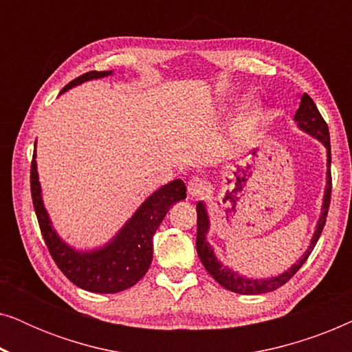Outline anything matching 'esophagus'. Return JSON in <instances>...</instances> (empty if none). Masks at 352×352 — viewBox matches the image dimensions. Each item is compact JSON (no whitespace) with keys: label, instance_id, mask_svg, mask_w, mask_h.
Wrapping results in <instances>:
<instances>
[{"label":"esophagus","instance_id":"obj_1","mask_svg":"<svg viewBox=\"0 0 352 352\" xmlns=\"http://www.w3.org/2000/svg\"><path fill=\"white\" fill-rule=\"evenodd\" d=\"M206 190V182L205 179H201V177H192L187 182V192H189L190 197H200L204 195Z\"/></svg>","mask_w":352,"mask_h":352}]
</instances>
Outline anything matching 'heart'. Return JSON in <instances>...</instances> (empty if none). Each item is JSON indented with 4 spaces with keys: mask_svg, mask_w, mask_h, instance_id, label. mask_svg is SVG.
I'll list each match as a JSON object with an SVG mask.
<instances>
[{
    "mask_svg": "<svg viewBox=\"0 0 352 352\" xmlns=\"http://www.w3.org/2000/svg\"><path fill=\"white\" fill-rule=\"evenodd\" d=\"M230 110H232V105L230 104H226L223 107L224 113H229ZM261 118H263V105L259 104L258 100H247V102L243 104L242 110H240L237 122H235V128H234L235 134L240 138L252 134L254 129H256L259 122H261Z\"/></svg>",
    "mask_w": 352,
    "mask_h": 352,
    "instance_id": "b5f03b06",
    "label": "heart"
}]
</instances>
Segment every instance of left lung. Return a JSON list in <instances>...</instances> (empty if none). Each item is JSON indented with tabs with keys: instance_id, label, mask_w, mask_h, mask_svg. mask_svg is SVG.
I'll use <instances>...</instances> for the list:
<instances>
[{
	"instance_id": "obj_1",
	"label": "left lung",
	"mask_w": 352,
	"mask_h": 352,
	"mask_svg": "<svg viewBox=\"0 0 352 352\" xmlns=\"http://www.w3.org/2000/svg\"><path fill=\"white\" fill-rule=\"evenodd\" d=\"M295 120L298 129H301L302 133L309 134L314 139H317L322 146L327 148V176H325V189H324V199H322V206H320V214L319 219L316 223V230L312 234L309 247L302 256L298 259L295 264H292V267H288L287 271H283L277 276L272 277H247L242 276V274L234 271L232 267L226 266V264L221 263V259L216 256L213 247H211L208 240H206V235H208L210 230V216L208 210H206V204L204 200H200L197 204V253H199V258L201 264H204L206 271L211 277L214 278L216 282L219 283L221 287H224L226 290H230L234 293H239V295H263V293H269L277 290L278 287H282L283 283H287L290 278L295 276V274L300 271V267L305 264V261L309 258L312 250H314L317 240H319L322 229H324L325 221H327V213H329V205H330V194H331V176H330V163H331V155H330V134H329V126L322 118V115L317 110L314 100H312L306 93L301 96L300 109L296 110Z\"/></svg>"
}]
</instances>
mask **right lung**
<instances>
[{
    "instance_id": "1",
    "label": "right lung",
    "mask_w": 352,
    "mask_h": 352,
    "mask_svg": "<svg viewBox=\"0 0 352 352\" xmlns=\"http://www.w3.org/2000/svg\"><path fill=\"white\" fill-rule=\"evenodd\" d=\"M113 75V70L88 72L70 81L65 93L75 86L91 80H100ZM36 147V142H35ZM32 199L35 213L40 223L43 239L47 245L52 259L64 276L76 287L93 293H118L136 285L146 276L152 263L153 243L152 239L160 228L171 205L186 199V184L182 179H175L158 187L152 195L139 205L131 218L120 228L109 242L96 248H76L67 243L57 234L47 213L38 176L36 151L33 153L30 171Z\"/></svg>"
}]
</instances>
